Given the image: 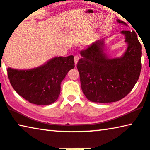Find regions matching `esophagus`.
<instances>
[{
  "label": "esophagus",
  "instance_id": "34e87169",
  "mask_svg": "<svg viewBox=\"0 0 150 150\" xmlns=\"http://www.w3.org/2000/svg\"><path fill=\"white\" fill-rule=\"evenodd\" d=\"M74 62H75V64H77V62L78 61V59H79V56H78V55H75L74 56Z\"/></svg>",
  "mask_w": 150,
  "mask_h": 150
}]
</instances>
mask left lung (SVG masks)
<instances>
[{
    "label": "left lung",
    "instance_id": "8db88e82",
    "mask_svg": "<svg viewBox=\"0 0 150 150\" xmlns=\"http://www.w3.org/2000/svg\"><path fill=\"white\" fill-rule=\"evenodd\" d=\"M117 22L126 25L123 21ZM128 47L123 57L109 58L103 52V40H98L80 52L77 68L83 93L94 103L116 102L134 87L142 70V45L134 31H122Z\"/></svg>",
    "mask_w": 150,
    "mask_h": 150
}]
</instances>
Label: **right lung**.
I'll list each match as a JSON object with an SVG mask.
<instances>
[{
  "mask_svg": "<svg viewBox=\"0 0 150 150\" xmlns=\"http://www.w3.org/2000/svg\"><path fill=\"white\" fill-rule=\"evenodd\" d=\"M74 68V56L57 57L40 67L29 70L7 69L14 90L33 104L54 103L60 94V84L71 69Z\"/></svg>",
  "mask_w": 150,
  "mask_h": 150,
  "instance_id": "obj_1",
  "label": "right lung"
}]
</instances>
